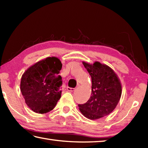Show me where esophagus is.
<instances>
[{
	"instance_id": "1",
	"label": "esophagus",
	"mask_w": 148,
	"mask_h": 148,
	"mask_svg": "<svg viewBox=\"0 0 148 148\" xmlns=\"http://www.w3.org/2000/svg\"><path fill=\"white\" fill-rule=\"evenodd\" d=\"M67 90H68L69 91L73 92V91H75V88H71V87H68V88H67Z\"/></svg>"
}]
</instances>
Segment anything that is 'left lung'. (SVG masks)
I'll list each match as a JSON object with an SVG mask.
<instances>
[{"label": "left lung", "instance_id": "left-lung-1", "mask_svg": "<svg viewBox=\"0 0 148 148\" xmlns=\"http://www.w3.org/2000/svg\"><path fill=\"white\" fill-rule=\"evenodd\" d=\"M82 63L91 77V95L86 103L78 104L79 110L87 118L98 119L116 108L121 96V84L116 72L108 65L99 61Z\"/></svg>", "mask_w": 148, "mask_h": 148}]
</instances>
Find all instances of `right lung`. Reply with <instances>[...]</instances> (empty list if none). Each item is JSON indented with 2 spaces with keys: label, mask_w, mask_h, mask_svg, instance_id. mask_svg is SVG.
Instances as JSON below:
<instances>
[{
  "label": "right lung",
  "mask_w": 148,
  "mask_h": 148,
  "mask_svg": "<svg viewBox=\"0 0 148 148\" xmlns=\"http://www.w3.org/2000/svg\"><path fill=\"white\" fill-rule=\"evenodd\" d=\"M62 63L56 57L36 62L22 75L20 89L25 103L32 111L46 114L53 110L61 98Z\"/></svg>",
  "instance_id": "1"
}]
</instances>
